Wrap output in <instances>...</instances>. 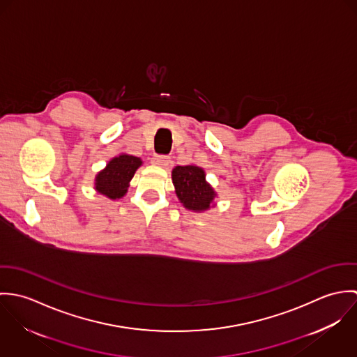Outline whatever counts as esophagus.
<instances>
[{
  "instance_id": "1",
  "label": "esophagus",
  "mask_w": 357,
  "mask_h": 357,
  "mask_svg": "<svg viewBox=\"0 0 357 357\" xmlns=\"http://www.w3.org/2000/svg\"><path fill=\"white\" fill-rule=\"evenodd\" d=\"M153 163L156 166H160V167H167L172 163V160L166 155H156L153 158Z\"/></svg>"
}]
</instances>
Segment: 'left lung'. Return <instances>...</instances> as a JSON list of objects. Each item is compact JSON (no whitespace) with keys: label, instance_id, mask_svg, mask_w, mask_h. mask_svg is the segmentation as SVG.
<instances>
[{"label":"left lung","instance_id":"1","mask_svg":"<svg viewBox=\"0 0 357 357\" xmlns=\"http://www.w3.org/2000/svg\"><path fill=\"white\" fill-rule=\"evenodd\" d=\"M176 195L188 210L201 213L211 207L215 191L206 181L204 170L195 165L176 166L172 172Z\"/></svg>","mask_w":357,"mask_h":357}]
</instances>
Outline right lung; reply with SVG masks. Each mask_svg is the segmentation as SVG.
<instances>
[{
  "label": "right lung",
  "mask_w": 357,
  "mask_h": 357,
  "mask_svg": "<svg viewBox=\"0 0 357 357\" xmlns=\"http://www.w3.org/2000/svg\"><path fill=\"white\" fill-rule=\"evenodd\" d=\"M142 159L133 155L121 153L112 158L95 180V190L108 199H121L126 192L136 170L142 166Z\"/></svg>",
  "instance_id": "add662e5"
}]
</instances>
